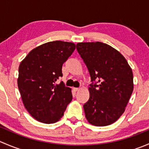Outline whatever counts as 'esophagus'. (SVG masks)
<instances>
[{
  "mask_svg": "<svg viewBox=\"0 0 149 149\" xmlns=\"http://www.w3.org/2000/svg\"><path fill=\"white\" fill-rule=\"evenodd\" d=\"M73 90L74 91H79V90H80V88H75V87H73Z\"/></svg>",
  "mask_w": 149,
  "mask_h": 149,
  "instance_id": "1",
  "label": "esophagus"
}]
</instances>
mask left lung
I'll return each instance as SVG.
<instances>
[{"label":"left lung","instance_id":"8db88e82","mask_svg":"<svg viewBox=\"0 0 149 149\" xmlns=\"http://www.w3.org/2000/svg\"><path fill=\"white\" fill-rule=\"evenodd\" d=\"M76 49L88 68L92 83L89 99L84 104L86 120L95 126L118 120L133 91L132 69L125 57L105 43L79 42Z\"/></svg>","mask_w":149,"mask_h":149}]
</instances>
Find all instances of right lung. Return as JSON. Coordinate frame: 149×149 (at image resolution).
<instances>
[{"instance_id":"1","label":"right lung","mask_w":149,"mask_h":149,"mask_svg":"<svg viewBox=\"0 0 149 149\" xmlns=\"http://www.w3.org/2000/svg\"><path fill=\"white\" fill-rule=\"evenodd\" d=\"M76 49L73 42L53 41L30 51L19 68L18 87L31 117L46 124L61 120L71 102V88L61 81L63 64Z\"/></svg>"}]
</instances>
